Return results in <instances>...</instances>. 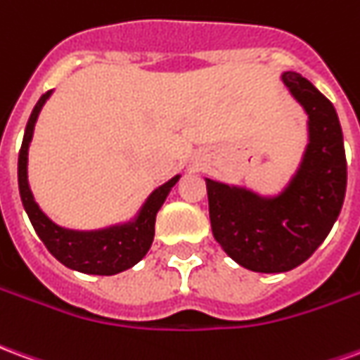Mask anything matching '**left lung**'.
<instances>
[{
	"instance_id": "left-lung-1",
	"label": "left lung",
	"mask_w": 360,
	"mask_h": 360,
	"mask_svg": "<svg viewBox=\"0 0 360 360\" xmlns=\"http://www.w3.org/2000/svg\"><path fill=\"white\" fill-rule=\"evenodd\" d=\"M281 79L309 115V146L285 191L266 198L206 179L214 239L237 264L262 274L293 270L312 257L340 216L347 187L335 108L299 73Z\"/></svg>"
}]
</instances>
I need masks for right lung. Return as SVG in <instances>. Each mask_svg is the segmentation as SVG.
<instances>
[{
  "label": "right lung",
  "instance_id": "1",
  "mask_svg": "<svg viewBox=\"0 0 360 360\" xmlns=\"http://www.w3.org/2000/svg\"><path fill=\"white\" fill-rule=\"evenodd\" d=\"M50 94L51 92L42 94V98L34 105L19 150V193L22 206L30 218V224L46 245V249L50 250L61 264H65L71 270L82 271V274H96V276H113L119 271L129 270L131 266L141 262L144 255L148 252L150 245L154 241L156 214L162 208L165 196L169 195L173 185L179 181V175L167 181L162 187H158L148 196V200L144 202L139 216L131 224L110 227V229H102V231H71V229L56 226L34 202V196L30 193L27 177L28 144L32 141L38 113L42 110L46 100L50 98Z\"/></svg>",
  "mask_w": 360,
  "mask_h": 360
}]
</instances>
